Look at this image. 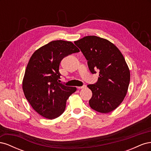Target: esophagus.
<instances>
[{"label": "esophagus", "mask_w": 151, "mask_h": 151, "mask_svg": "<svg viewBox=\"0 0 151 151\" xmlns=\"http://www.w3.org/2000/svg\"><path fill=\"white\" fill-rule=\"evenodd\" d=\"M86 88V85H84V86H83L77 87V88H78V89H84V88Z\"/></svg>", "instance_id": "esophagus-1"}]
</instances>
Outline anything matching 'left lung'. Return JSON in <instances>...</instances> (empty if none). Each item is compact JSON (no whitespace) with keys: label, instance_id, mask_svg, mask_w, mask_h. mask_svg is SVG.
<instances>
[{"label":"left lung","instance_id":"left-lung-1","mask_svg":"<svg viewBox=\"0 0 151 151\" xmlns=\"http://www.w3.org/2000/svg\"><path fill=\"white\" fill-rule=\"evenodd\" d=\"M74 43L83 52L90 71H99L98 81L88 85L92 91L89 103L94 110L108 113L124 99L130 83V72L122 53L108 40L87 36Z\"/></svg>","mask_w":151,"mask_h":151}]
</instances>
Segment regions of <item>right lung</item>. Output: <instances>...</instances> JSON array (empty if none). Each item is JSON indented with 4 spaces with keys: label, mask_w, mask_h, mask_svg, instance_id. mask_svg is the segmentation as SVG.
Segmentation results:
<instances>
[{
    "label": "right lung",
    "mask_w": 151,
    "mask_h": 151,
    "mask_svg": "<svg viewBox=\"0 0 151 151\" xmlns=\"http://www.w3.org/2000/svg\"><path fill=\"white\" fill-rule=\"evenodd\" d=\"M80 52L71 42L55 40L40 47L32 55L22 80L25 97L35 110L49 120L64 112L66 101L76 87L58 83L59 65L65 57Z\"/></svg>",
    "instance_id": "add662e5"
}]
</instances>
